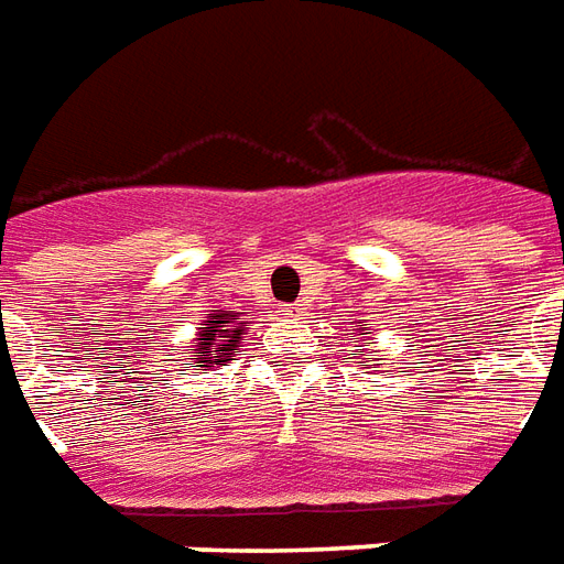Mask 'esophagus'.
Masks as SVG:
<instances>
[{
    "label": "esophagus",
    "mask_w": 564,
    "mask_h": 564,
    "mask_svg": "<svg viewBox=\"0 0 564 564\" xmlns=\"http://www.w3.org/2000/svg\"><path fill=\"white\" fill-rule=\"evenodd\" d=\"M283 314L286 317H299V307H283Z\"/></svg>",
    "instance_id": "1"
}]
</instances>
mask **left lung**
Instances as JSON below:
<instances>
[{"label":"left lung","instance_id":"obj_1","mask_svg":"<svg viewBox=\"0 0 564 564\" xmlns=\"http://www.w3.org/2000/svg\"><path fill=\"white\" fill-rule=\"evenodd\" d=\"M359 338H362V344H359L362 350H354V354H350V356H366L368 344H375V341H371V326H368V323H362L359 329L347 332V341H350V344H356V341H359Z\"/></svg>","mask_w":564,"mask_h":564}]
</instances>
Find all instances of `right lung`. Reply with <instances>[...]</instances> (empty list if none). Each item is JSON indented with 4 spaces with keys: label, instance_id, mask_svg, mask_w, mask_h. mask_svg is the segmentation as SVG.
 Here are the masks:
<instances>
[{
    "label": "right lung",
    "instance_id": "right-lung-1",
    "mask_svg": "<svg viewBox=\"0 0 564 564\" xmlns=\"http://www.w3.org/2000/svg\"><path fill=\"white\" fill-rule=\"evenodd\" d=\"M245 335V319L235 311H217V314H208V317L198 323L196 338H193V362L189 366L208 375L210 368L229 362L238 347H241V338Z\"/></svg>",
    "mask_w": 564,
    "mask_h": 564
}]
</instances>
